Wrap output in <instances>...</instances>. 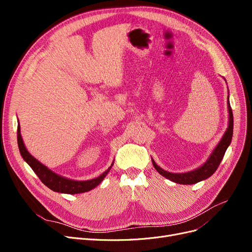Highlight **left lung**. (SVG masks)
I'll list each match as a JSON object with an SVG mask.
<instances>
[{"label": "left lung", "mask_w": 252, "mask_h": 252, "mask_svg": "<svg viewBox=\"0 0 252 252\" xmlns=\"http://www.w3.org/2000/svg\"><path fill=\"white\" fill-rule=\"evenodd\" d=\"M228 110H229V125L227 130L224 131V134L220 141V143L217 145L214 151L211 152L210 156L208 157V159L204 164H202L200 167H198L194 170L188 171V173H182V174H174V173H169V171H166L162 169L161 167L158 166L155 161L152 159V163L154 168L159 173L161 176L164 178L170 180L171 182L177 183V184H182V185H192L196 184L198 182H201L203 180H206L210 176H213L215 174V171L219 167L220 161L222 160L223 155L226 153L227 148L229 147V145L231 144L232 137H233V127H234V121H233V112L232 108L230 105L229 101V96H228Z\"/></svg>", "instance_id": "8db88e82"}]
</instances>
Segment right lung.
<instances>
[{"instance_id": "add662e5", "label": "right lung", "mask_w": 252, "mask_h": 252, "mask_svg": "<svg viewBox=\"0 0 252 252\" xmlns=\"http://www.w3.org/2000/svg\"><path fill=\"white\" fill-rule=\"evenodd\" d=\"M17 142H18L19 151L21 156L23 157V159L32 168V170L38 177V179L41 180L48 188H50L54 192L65 193V194H78V193H85L92 189H94L104 180V178L109 173V170L111 169L114 163L113 161L111 165L106 169L101 176H99L96 179H92L88 181H74V180H70V179L57 175L56 173H54V171L49 169L46 165L39 162L37 159H35V158L24 146L22 137L20 135L19 124L17 127Z\"/></svg>"}]
</instances>
